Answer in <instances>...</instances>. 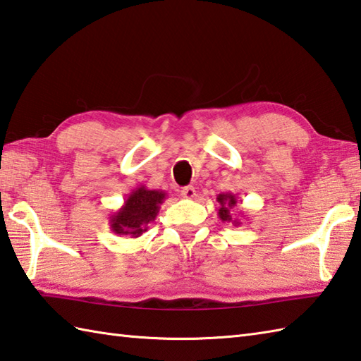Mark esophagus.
I'll return each mask as SVG.
<instances>
[{
	"label": "esophagus",
	"instance_id": "esophagus-1",
	"mask_svg": "<svg viewBox=\"0 0 361 361\" xmlns=\"http://www.w3.org/2000/svg\"><path fill=\"white\" fill-rule=\"evenodd\" d=\"M180 195L185 197V200H193V197L196 196V190H195V187H191V185L183 187L182 191H180Z\"/></svg>",
	"mask_w": 361,
	"mask_h": 361
}]
</instances>
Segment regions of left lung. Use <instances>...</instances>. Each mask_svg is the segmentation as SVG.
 <instances>
[{"label":"left lung","mask_w":361,"mask_h":361,"mask_svg":"<svg viewBox=\"0 0 361 361\" xmlns=\"http://www.w3.org/2000/svg\"><path fill=\"white\" fill-rule=\"evenodd\" d=\"M216 201L219 202V209H218V216L221 221L232 223L235 227H238L241 224L238 216H233V213L231 212L235 205H237V196L233 193H219L216 196Z\"/></svg>","instance_id":"8db88e82"}]
</instances>
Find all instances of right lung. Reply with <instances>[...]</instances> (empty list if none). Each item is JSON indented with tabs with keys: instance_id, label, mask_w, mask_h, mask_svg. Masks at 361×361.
<instances>
[{
	"instance_id": "right-lung-1",
	"label": "right lung",
	"mask_w": 361,
	"mask_h": 361,
	"mask_svg": "<svg viewBox=\"0 0 361 361\" xmlns=\"http://www.w3.org/2000/svg\"><path fill=\"white\" fill-rule=\"evenodd\" d=\"M165 200V191L151 190L145 185L137 187L128 195L121 207L109 218L110 231L130 238L140 237L148 229V224L156 219Z\"/></svg>"
}]
</instances>
